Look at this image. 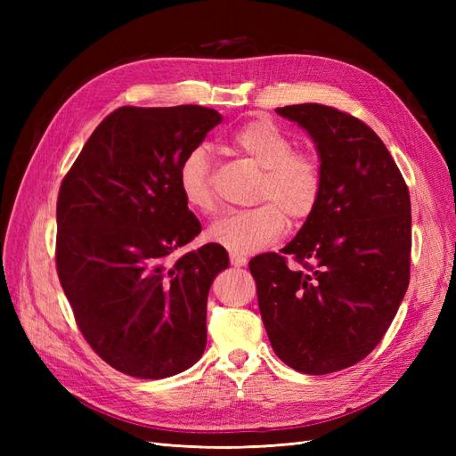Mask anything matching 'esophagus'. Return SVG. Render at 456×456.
Listing matches in <instances>:
<instances>
[{
    "mask_svg": "<svg viewBox=\"0 0 456 456\" xmlns=\"http://www.w3.org/2000/svg\"><path fill=\"white\" fill-rule=\"evenodd\" d=\"M230 265L233 266V268H241V266H245L247 265V258L245 256H241V255H230Z\"/></svg>",
    "mask_w": 456,
    "mask_h": 456,
    "instance_id": "esophagus-1",
    "label": "esophagus"
}]
</instances>
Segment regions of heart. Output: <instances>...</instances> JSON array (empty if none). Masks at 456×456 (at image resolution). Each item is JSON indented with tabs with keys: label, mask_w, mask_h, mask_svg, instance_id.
<instances>
[{
	"label": "heart",
	"mask_w": 456,
	"mask_h": 456,
	"mask_svg": "<svg viewBox=\"0 0 456 456\" xmlns=\"http://www.w3.org/2000/svg\"><path fill=\"white\" fill-rule=\"evenodd\" d=\"M232 148L262 169L251 209L230 211L207 230V240L233 255H253L278 240L287 217L306 220L322 198L323 167L314 151L293 150L295 142L268 118L245 121L230 136ZM176 184L184 203L198 213L216 209L213 190V159L207 146H194L176 171Z\"/></svg>",
	"instance_id": "b5f03b06"
}]
</instances>
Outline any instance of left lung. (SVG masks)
I'll use <instances>...</instances> for the list:
<instances>
[{
    "label": "left lung",
    "instance_id": "left-lung-1",
    "mask_svg": "<svg viewBox=\"0 0 456 456\" xmlns=\"http://www.w3.org/2000/svg\"><path fill=\"white\" fill-rule=\"evenodd\" d=\"M275 112L312 136L323 190L281 255H258L249 270L275 355L306 375H329L375 350L405 297L409 188L388 148L362 119L323 104ZM287 256L305 270L289 269Z\"/></svg>",
    "mask_w": 456,
    "mask_h": 456
}]
</instances>
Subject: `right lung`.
Returning a JSON list of instances; mask_svg holds the SVG:
<instances>
[{
  "label": "right lung",
  "mask_w": 456,
  "mask_h": 456,
  "mask_svg": "<svg viewBox=\"0 0 456 456\" xmlns=\"http://www.w3.org/2000/svg\"><path fill=\"white\" fill-rule=\"evenodd\" d=\"M223 121L198 104L121 106L93 131L57 201V272L89 346L136 379L194 365L207 344V295L228 268L176 184L188 151Z\"/></svg>",
  "instance_id": "obj_1"
}]
</instances>
